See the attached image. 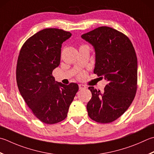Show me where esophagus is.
I'll return each instance as SVG.
<instances>
[{
	"mask_svg": "<svg viewBox=\"0 0 154 154\" xmlns=\"http://www.w3.org/2000/svg\"><path fill=\"white\" fill-rule=\"evenodd\" d=\"M79 89H83L86 88V86L83 85V84H79Z\"/></svg>",
	"mask_w": 154,
	"mask_h": 154,
	"instance_id": "obj_1",
	"label": "esophagus"
}]
</instances>
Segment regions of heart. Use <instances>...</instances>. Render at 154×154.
<instances>
[{
	"instance_id": "b5f03b06",
	"label": "heart",
	"mask_w": 154,
	"mask_h": 154,
	"mask_svg": "<svg viewBox=\"0 0 154 154\" xmlns=\"http://www.w3.org/2000/svg\"><path fill=\"white\" fill-rule=\"evenodd\" d=\"M85 73H81L79 74V75H78V77H79V79H82L83 77H85Z\"/></svg>"
}]
</instances>
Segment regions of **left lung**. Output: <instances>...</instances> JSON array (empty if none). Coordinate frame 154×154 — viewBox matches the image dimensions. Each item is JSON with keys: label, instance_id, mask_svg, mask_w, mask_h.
I'll return each mask as SVG.
<instances>
[{"label": "left lung", "instance_id": "8db88e82", "mask_svg": "<svg viewBox=\"0 0 154 154\" xmlns=\"http://www.w3.org/2000/svg\"><path fill=\"white\" fill-rule=\"evenodd\" d=\"M81 37L95 49L93 72L108 82L103 92L89 87L92 97L87 105L88 115L96 122L111 123L125 113L135 96L136 53L127 36L109 26L98 27Z\"/></svg>", "mask_w": 154, "mask_h": 154}]
</instances>
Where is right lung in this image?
<instances>
[{"mask_svg": "<svg viewBox=\"0 0 154 154\" xmlns=\"http://www.w3.org/2000/svg\"><path fill=\"white\" fill-rule=\"evenodd\" d=\"M71 33L62 29H45L27 39L17 60L18 88L37 118L47 124L64 120L79 90L77 83L56 82L53 71L61 61V46Z\"/></svg>", "mask_w": 154, "mask_h": 154, "instance_id": "right-lung-1", "label": "right lung"}]
</instances>
